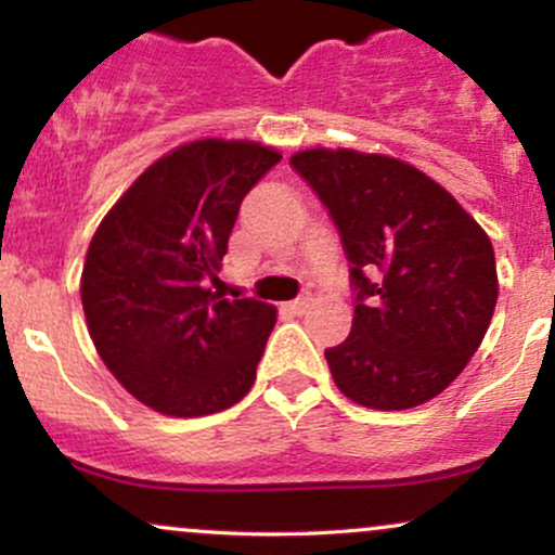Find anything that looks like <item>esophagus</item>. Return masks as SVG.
I'll use <instances>...</instances> for the list:
<instances>
[{"label": "esophagus", "mask_w": 555, "mask_h": 555, "mask_svg": "<svg viewBox=\"0 0 555 555\" xmlns=\"http://www.w3.org/2000/svg\"><path fill=\"white\" fill-rule=\"evenodd\" d=\"M310 305H313V295H310V292H305V295H299L297 299H292V302H286L284 308L289 310V313L302 315V313H308Z\"/></svg>", "instance_id": "34e87169"}]
</instances>
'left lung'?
<instances>
[{
	"mask_svg": "<svg viewBox=\"0 0 555 555\" xmlns=\"http://www.w3.org/2000/svg\"><path fill=\"white\" fill-rule=\"evenodd\" d=\"M289 162L328 208L358 289L352 331L326 349L334 384L380 412L438 397L473 360L499 299L486 229L393 156L308 149Z\"/></svg>",
	"mask_w": 555,
	"mask_h": 555,
	"instance_id": "left-lung-1",
	"label": "left lung"
}]
</instances>
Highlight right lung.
I'll return each mask as SVG.
<instances>
[{"mask_svg":"<svg viewBox=\"0 0 555 555\" xmlns=\"http://www.w3.org/2000/svg\"><path fill=\"white\" fill-rule=\"evenodd\" d=\"M282 162L271 145L206 138L151 164L95 229L80 299L95 352L169 417L227 410L256 384L276 323L260 299L208 289L247 190Z\"/></svg>","mask_w":555,"mask_h":555,"instance_id":"1","label":"right lung"}]
</instances>
